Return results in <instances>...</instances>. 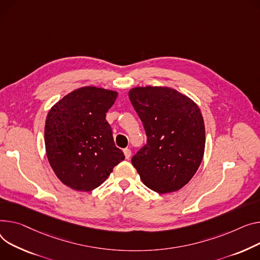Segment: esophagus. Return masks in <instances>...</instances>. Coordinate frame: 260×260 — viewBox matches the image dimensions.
Returning a JSON list of instances; mask_svg holds the SVG:
<instances>
[{
  "label": "esophagus",
  "mask_w": 260,
  "mask_h": 260,
  "mask_svg": "<svg viewBox=\"0 0 260 260\" xmlns=\"http://www.w3.org/2000/svg\"><path fill=\"white\" fill-rule=\"evenodd\" d=\"M123 152H124V155H125V159H129V158H131V155H132V151H131V149L125 148V149L123 150Z\"/></svg>",
  "instance_id": "34e87169"
}]
</instances>
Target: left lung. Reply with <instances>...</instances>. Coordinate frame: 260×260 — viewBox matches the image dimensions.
Instances as JSON below:
<instances>
[{
	"instance_id": "left-lung-1",
	"label": "left lung",
	"mask_w": 260,
	"mask_h": 260,
	"mask_svg": "<svg viewBox=\"0 0 260 260\" xmlns=\"http://www.w3.org/2000/svg\"><path fill=\"white\" fill-rule=\"evenodd\" d=\"M147 137L132 158L140 179L158 193L175 192L196 175L205 151V124L197 103L167 86L128 92Z\"/></svg>"
}]
</instances>
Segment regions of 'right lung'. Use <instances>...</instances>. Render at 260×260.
I'll use <instances>...</instances> for the list:
<instances>
[{"mask_svg":"<svg viewBox=\"0 0 260 260\" xmlns=\"http://www.w3.org/2000/svg\"><path fill=\"white\" fill-rule=\"evenodd\" d=\"M118 93L83 86L51 108L45 124L48 161L56 177L76 191H92L124 160L106 120Z\"/></svg>","mask_w":260,"mask_h":260,"instance_id":"obj_1","label":"right lung"}]
</instances>
